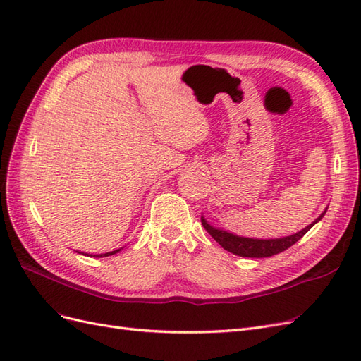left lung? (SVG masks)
Masks as SVG:
<instances>
[{"label":"left lung","instance_id":"8db88e82","mask_svg":"<svg viewBox=\"0 0 361 361\" xmlns=\"http://www.w3.org/2000/svg\"><path fill=\"white\" fill-rule=\"evenodd\" d=\"M326 211H324L316 220L309 224L307 227H304L302 231L298 233L285 236V238H279V239H253V238H244V236H238L233 233H228L226 231H221L218 227H212L209 223H207L204 218L202 216V224L206 228V232L209 233L215 241L220 244L224 250L231 251V253L241 256V257H269L281 253V251L288 250L292 247L295 243L300 241V239L307 233L310 228L318 223L321 218L325 215Z\"/></svg>","mask_w":361,"mask_h":361}]
</instances>
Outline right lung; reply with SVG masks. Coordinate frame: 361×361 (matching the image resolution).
Instances as JSON below:
<instances>
[{
	"label": "right lung",
	"instance_id": "add662e5",
	"mask_svg": "<svg viewBox=\"0 0 361 361\" xmlns=\"http://www.w3.org/2000/svg\"><path fill=\"white\" fill-rule=\"evenodd\" d=\"M117 251H120V250H114V251H110V253H104V255H94L96 257H106V256H111V255H116ZM89 256V255H87Z\"/></svg>",
	"mask_w": 361,
	"mask_h": 361
}]
</instances>
